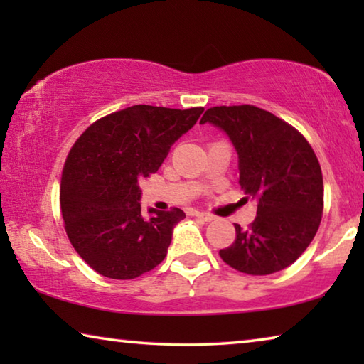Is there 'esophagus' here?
<instances>
[{"mask_svg": "<svg viewBox=\"0 0 364 364\" xmlns=\"http://www.w3.org/2000/svg\"><path fill=\"white\" fill-rule=\"evenodd\" d=\"M197 218H200V220H204V221H212L215 217L213 215H210V213H205V212H196L194 213Z\"/></svg>", "mask_w": 364, "mask_h": 364, "instance_id": "34e87169", "label": "esophagus"}]
</instances>
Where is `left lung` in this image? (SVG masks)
Wrapping results in <instances>:
<instances>
[{
    "mask_svg": "<svg viewBox=\"0 0 364 364\" xmlns=\"http://www.w3.org/2000/svg\"><path fill=\"white\" fill-rule=\"evenodd\" d=\"M210 123L237 152L239 184L257 200V217L220 257L234 269L263 276L281 271L304 254L323 215V175L311 146L284 120L255 106L208 109Z\"/></svg>",
    "mask_w": 364,
    "mask_h": 364,
    "instance_id": "obj_1",
    "label": "left lung"
}]
</instances>
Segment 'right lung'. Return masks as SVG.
<instances>
[{
    "label": "right lung",
    "instance_id": "add662e5",
    "mask_svg": "<svg viewBox=\"0 0 364 364\" xmlns=\"http://www.w3.org/2000/svg\"><path fill=\"white\" fill-rule=\"evenodd\" d=\"M202 112L138 104L95 122L73 144L60 180V210L73 249L100 274L133 279L167 255L186 215L147 208L144 217L139 181L159 170Z\"/></svg>",
    "mask_w": 364,
    "mask_h": 364
}]
</instances>
